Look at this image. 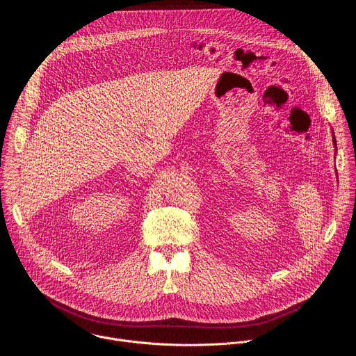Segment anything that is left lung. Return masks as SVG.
I'll list each match as a JSON object with an SVG mask.
<instances>
[{"label": "left lung", "mask_w": 356, "mask_h": 356, "mask_svg": "<svg viewBox=\"0 0 356 356\" xmlns=\"http://www.w3.org/2000/svg\"><path fill=\"white\" fill-rule=\"evenodd\" d=\"M334 143H335V139H334Z\"/></svg>", "instance_id": "8db88e82"}]
</instances>
